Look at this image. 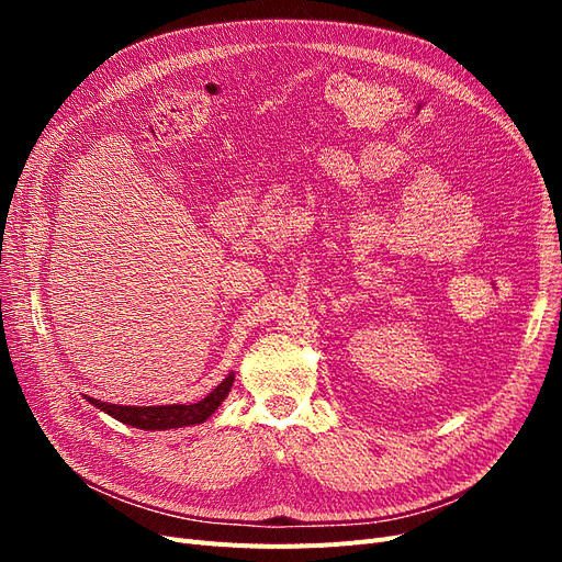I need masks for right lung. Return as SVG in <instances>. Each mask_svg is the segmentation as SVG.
<instances>
[{
    "label": "right lung",
    "mask_w": 562,
    "mask_h": 562,
    "mask_svg": "<svg viewBox=\"0 0 562 562\" xmlns=\"http://www.w3.org/2000/svg\"><path fill=\"white\" fill-rule=\"evenodd\" d=\"M234 382V375H229L220 382L206 398H201L199 403L192 405H114V403H103L89 398V403H93L98 411L108 413L110 417L128 424V427L135 429H145V431H157V429H180V427H190V424H203L206 422L217 407L223 403L229 394Z\"/></svg>",
    "instance_id": "obj_1"
}]
</instances>
